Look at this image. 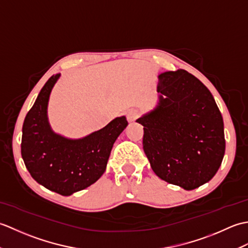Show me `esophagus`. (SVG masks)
Returning <instances> with one entry per match:
<instances>
[{
  "label": "esophagus",
  "instance_id": "esophagus-1",
  "mask_svg": "<svg viewBox=\"0 0 248 248\" xmlns=\"http://www.w3.org/2000/svg\"><path fill=\"white\" fill-rule=\"evenodd\" d=\"M140 112L138 109H131L127 113V119L129 123H134V121L139 118Z\"/></svg>",
  "mask_w": 248,
  "mask_h": 248
}]
</instances>
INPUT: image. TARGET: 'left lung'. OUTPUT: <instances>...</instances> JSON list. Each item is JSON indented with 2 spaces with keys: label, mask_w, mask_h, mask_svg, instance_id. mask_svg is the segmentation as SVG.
<instances>
[{
  "label": "left lung",
  "mask_w": 248,
  "mask_h": 248,
  "mask_svg": "<svg viewBox=\"0 0 248 248\" xmlns=\"http://www.w3.org/2000/svg\"><path fill=\"white\" fill-rule=\"evenodd\" d=\"M156 107L136 120L155 175L191 191L209 182L225 155L224 121L209 89L183 69L159 75Z\"/></svg>",
  "instance_id": "1"
}]
</instances>
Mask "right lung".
<instances>
[{
  "instance_id": "1",
  "label": "right lung",
  "mask_w": 248,
  "mask_h": 248,
  "mask_svg": "<svg viewBox=\"0 0 248 248\" xmlns=\"http://www.w3.org/2000/svg\"><path fill=\"white\" fill-rule=\"evenodd\" d=\"M61 75L52 76L25 116L21 155L31 176L62 196L82 191L103 175L115 140L128 125L124 116L78 140L66 139L51 129L48 102Z\"/></svg>"
}]
</instances>
